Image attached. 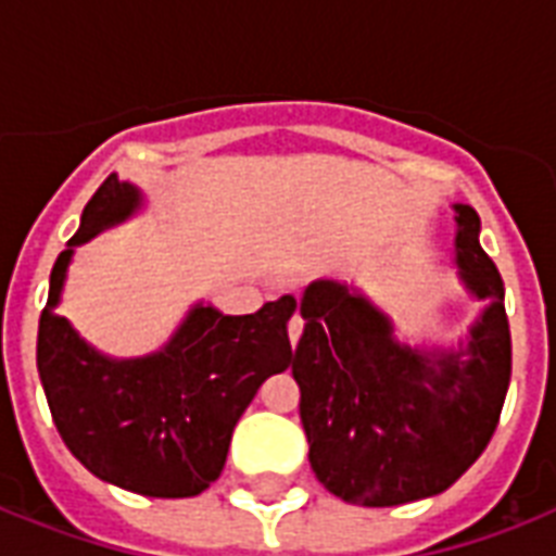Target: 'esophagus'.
Here are the masks:
<instances>
[{"label":"esophagus","instance_id":"34e87169","mask_svg":"<svg viewBox=\"0 0 556 556\" xmlns=\"http://www.w3.org/2000/svg\"><path fill=\"white\" fill-rule=\"evenodd\" d=\"M303 326H305V320L300 317V312H296L294 317L288 320V338H291V343H294V346H296V340H300V334H303Z\"/></svg>","mask_w":556,"mask_h":556}]
</instances>
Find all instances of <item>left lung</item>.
Listing matches in <instances>:
<instances>
[{
  "mask_svg": "<svg viewBox=\"0 0 556 556\" xmlns=\"http://www.w3.org/2000/svg\"><path fill=\"white\" fill-rule=\"evenodd\" d=\"M453 265L482 312L456 343H406L352 282L314 279L291 375L308 462L329 493L392 508L447 491L488 447L510 383L505 288L482 251V222L453 204Z\"/></svg>",
  "mask_w": 556,
  "mask_h": 556,
  "instance_id": "obj_1",
  "label": "left lung"
}]
</instances>
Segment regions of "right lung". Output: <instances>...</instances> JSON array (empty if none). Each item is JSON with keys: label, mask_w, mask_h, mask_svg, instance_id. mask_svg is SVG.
Listing matches in <instances>:
<instances>
[{"label": "right lung", "mask_w": 556, "mask_h": 556, "mask_svg": "<svg viewBox=\"0 0 556 556\" xmlns=\"http://www.w3.org/2000/svg\"><path fill=\"white\" fill-rule=\"evenodd\" d=\"M147 204L132 181L98 187L54 262L39 317L37 369L65 447L89 473L124 491L185 500L225 467L230 435L265 378L288 369L291 294L253 314L195 303L152 355L112 357L56 314L74 248L124 225Z\"/></svg>", "instance_id": "1"}]
</instances>
